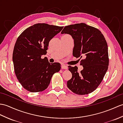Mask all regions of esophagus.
<instances>
[{
  "mask_svg": "<svg viewBox=\"0 0 123 123\" xmlns=\"http://www.w3.org/2000/svg\"><path fill=\"white\" fill-rule=\"evenodd\" d=\"M61 68L62 69H65V70H67L68 68V67L67 65H65L64 64H61Z\"/></svg>",
  "mask_w": 123,
  "mask_h": 123,
  "instance_id": "esophagus-1",
  "label": "esophagus"
}]
</instances>
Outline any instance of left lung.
<instances>
[{"label":"left lung","instance_id":"left-lung-1","mask_svg":"<svg viewBox=\"0 0 123 123\" xmlns=\"http://www.w3.org/2000/svg\"><path fill=\"white\" fill-rule=\"evenodd\" d=\"M62 34H69L74 42L73 55L80 57L83 69L68 66L72 74L67 86L74 93L86 95L95 91L103 79L109 63L108 47L102 33L97 28L84 23L65 26Z\"/></svg>","mask_w":123,"mask_h":123}]
</instances>
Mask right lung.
Masks as SVG:
<instances>
[{"label": "right lung", "instance_id": "obj_1", "mask_svg": "<svg viewBox=\"0 0 123 123\" xmlns=\"http://www.w3.org/2000/svg\"><path fill=\"white\" fill-rule=\"evenodd\" d=\"M63 28L40 23L27 28L17 38L12 55L14 70L20 83L28 91H43L52 75L60 70V63H50L41 56L46 55L50 40Z\"/></svg>", "mask_w": 123, "mask_h": 123}]
</instances>
